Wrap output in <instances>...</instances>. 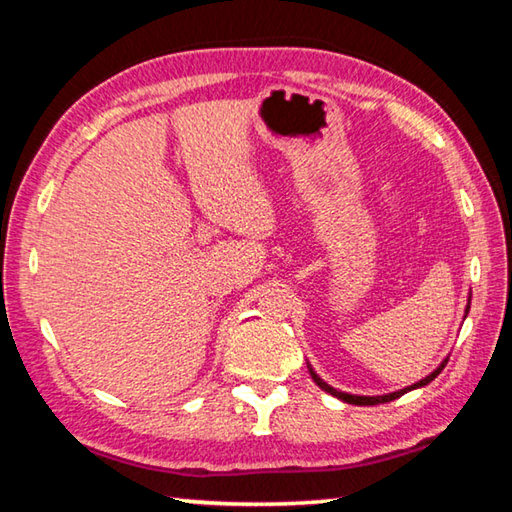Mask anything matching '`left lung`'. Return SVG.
Masks as SVG:
<instances>
[{"instance_id": "obj_1", "label": "left lung", "mask_w": 512, "mask_h": 512, "mask_svg": "<svg viewBox=\"0 0 512 512\" xmlns=\"http://www.w3.org/2000/svg\"><path fill=\"white\" fill-rule=\"evenodd\" d=\"M468 311H470V304L466 306V315H468ZM445 365H448V360H443V362H441V367H436L430 376L423 378V380H418L416 385H410V387L401 389V392H392V394H385V396H356V394L338 392V389H333L331 385L324 383V380H322L318 374H315V371H313L311 367H309V371H311V378L315 380V385H318L320 389H324V392H327V394L340 398V401H345V403H349V405H378V403H389V401H394V398H401L403 394L412 392V389H416V387H423V385H427V383H432V380L441 374V369H443Z\"/></svg>"}]
</instances>
